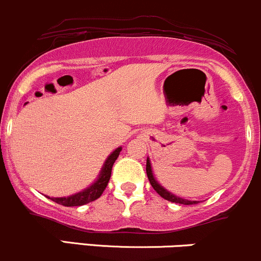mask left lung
Listing matches in <instances>:
<instances>
[{
	"label": "left lung",
	"instance_id": "1",
	"mask_svg": "<svg viewBox=\"0 0 261 261\" xmlns=\"http://www.w3.org/2000/svg\"><path fill=\"white\" fill-rule=\"evenodd\" d=\"M145 169H147V175H148V179H149L150 186H152L154 188V190H155V192L158 193L162 198H164L165 200H169V201H173V203H178V204H184V205H192V204H197V201L187 200V199L179 198V197H176V195H173L172 193H169L168 190H165L164 188L161 186V184H158V181H156L153 176L149 159H147V168H145Z\"/></svg>",
	"mask_w": 261,
	"mask_h": 261
}]
</instances>
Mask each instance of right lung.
I'll use <instances>...</instances> for the list:
<instances>
[{
    "label": "right lung",
    "mask_w": 261,
    "mask_h": 261,
    "mask_svg": "<svg viewBox=\"0 0 261 261\" xmlns=\"http://www.w3.org/2000/svg\"><path fill=\"white\" fill-rule=\"evenodd\" d=\"M120 150H122V148H117V149L108 156L105 165H103L102 170H100V174L98 176L97 181H94L91 187L87 188L83 192H80L77 193V194L71 195V197L67 198H47L64 206H80L96 200V199H98L102 195V193L105 192V189L108 186V181L109 179H111L112 174V167H113L116 159L118 158Z\"/></svg>",
    "instance_id": "1"
}]
</instances>
